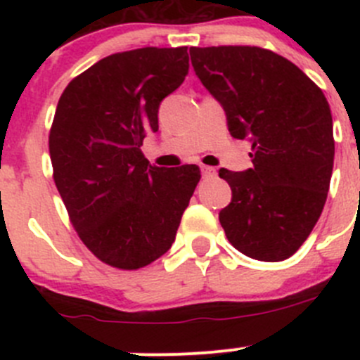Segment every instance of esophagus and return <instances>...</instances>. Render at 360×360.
<instances>
[{
  "mask_svg": "<svg viewBox=\"0 0 360 360\" xmlns=\"http://www.w3.org/2000/svg\"><path fill=\"white\" fill-rule=\"evenodd\" d=\"M202 174H203V177H212L214 174H216V169H214V167H209V165H202Z\"/></svg>",
  "mask_w": 360,
  "mask_h": 360,
  "instance_id": "1",
  "label": "esophagus"
}]
</instances>
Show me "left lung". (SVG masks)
Wrapping results in <instances>:
<instances>
[{"label":"left lung","mask_w":360,"mask_h":360,"mask_svg":"<svg viewBox=\"0 0 360 360\" xmlns=\"http://www.w3.org/2000/svg\"><path fill=\"white\" fill-rule=\"evenodd\" d=\"M190 56L203 86L224 108L231 136L252 144V169L219 170L231 188L221 226L252 259H288L311 233L328 198L335 162L328 99L271 50L191 46Z\"/></svg>","instance_id":"left-lung-1"}]
</instances>
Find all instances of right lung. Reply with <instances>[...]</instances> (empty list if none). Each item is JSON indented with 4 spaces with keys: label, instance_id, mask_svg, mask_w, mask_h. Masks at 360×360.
<instances>
[{
    "label": "right lung",
    "instance_id": "1",
    "mask_svg": "<svg viewBox=\"0 0 360 360\" xmlns=\"http://www.w3.org/2000/svg\"><path fill=\"white\" fill-rule=\"evenodd\" d=\"M186 46L112 53L71 79L49 136L53 181L90 252L137 270L170 249L200 181L197 165H150L141 146L184 82Z\"/></svg>",
    "mask_w": 360,
    "mask_h": 360
}]
</instances>
